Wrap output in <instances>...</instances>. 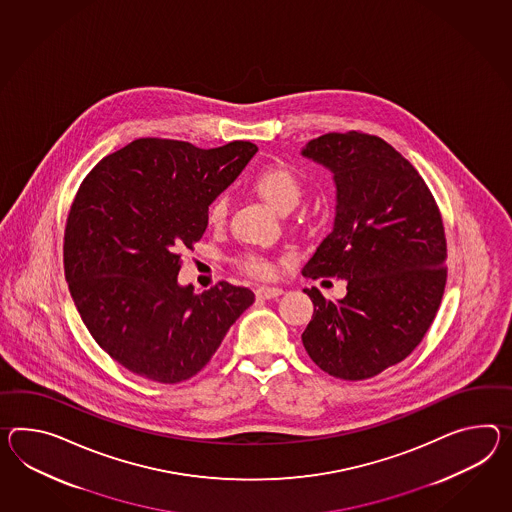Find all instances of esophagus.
Wrapping results in <instances>:
<instances>
[{"label":"esophagus","instance_id":"esophagus-1","mask_svg":"<svg viewBox=\"0 0 512 512\" xmlns=\"http://www.w3.org/2000/svg\"><path fill=\"white\" fill-rule=\"evenodd\" d=\"M285 290L279 287H259L255 290V294H257V298H261V300H274L277 296H281Z\"/></svg>","mask_w":512,"mask_h":512}]
</instances>
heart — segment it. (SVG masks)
Returning a JSON list of instances; mask_svg holds the SVG:
<instances>
[{"label":"heart","instance_id":"heart-1","mask_svg":"<svg viewBox=\"0 0 512 512\" xmlns=\"http://www.w3.org/2000/svg\"><path fill=\"white\" fill-rule=\"evenodd\" d=\"M253 188L262 200L266 201L272 209L281 214L292 211L301 198L300 179L287 166H268L255 175L253 179ZM227 216V198L218 196L212 201L207 211V220L212 225H222ZM242 266L255 275L270 274V264L262 261L259 257H246L242 261Z\"/></svg>","mask_w":512,"mask_h":512}]
</instances>
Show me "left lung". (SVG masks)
Listing matches in <instances>:
<instances>
[{
	"label": "left lung",
	"mask_w": 512,
	"mask_h": 512,
	"mask_svg": "<svg viewBox=\"0 0 512 512\" xmlns=\"http://www.w3.org/2000/svg\"><path fill=\"white\" fill-rule=\"evenodd\" d=\"M301 157L333 175V229L301 274L346 281V296L314 305L301 340L333 377L361 381L403 361L424 338L446 285L444 225L424 179L385 140L314 138Z\"/></svg>",
	"instance_id": "obj_1"
}]
</instances>
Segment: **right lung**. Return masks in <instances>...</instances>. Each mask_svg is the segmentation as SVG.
<instances>
[{
  "mask_svg": "<svg viewBox=\"0 0 512 512\" xmlns=\"http://www.w3.org/2000/svg\"><path fill=\"white\" fill-rule=\"evenodd\" d=\"M257 153L237 140L200 150L140 138L101 159L68 214L64 275L88 333L133 374L179 383L211 361L255 301L250 288L179 285V251L192 250L207 211Z\"/></svg>",
  "mask_w": 512,
  "mask_h": 512,
  "instance_id": "add662e5",
  "label": "right lung"
}]
</instances>
